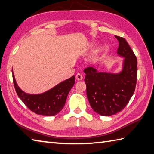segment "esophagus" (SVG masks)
<instances>
[{"instance_id":"esophagus-1","label":"esophagus","mask_w":154,"mask_h":154,"mask_svg":"<svg viewBox=\"0 0 154 154\" xmlns=\"http://www.w3.org/2000/svg\"><path fill=\"white\" fill-rule=\"evenodd\" d=\"M76 79H77L78 81L83 80V75H81V73H77V74L76 75Z\"/></svg>"}]
</instances>
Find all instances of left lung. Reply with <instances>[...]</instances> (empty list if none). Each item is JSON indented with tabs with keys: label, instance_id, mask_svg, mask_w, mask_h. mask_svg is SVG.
<instances>
[{
	"label": "left lung",
	"instance_id": "1",
	"mask_svg": "<svg viewBox=\"0 0 154 154\" xmlns=\"http://www.w3.org/2000/svg\"><path fill=\"white\" fill-rule=\"evenodd\" d=\"M119 42L117 54L124 57L119 73L99 72L93 67L84 69L87 97L94 112L111 116L124 109L134 93L137 81V59L125 39L115 35Z\"/></svg>",
	"mask_w": 154,
	"mask_h": 154
}]
</instances>
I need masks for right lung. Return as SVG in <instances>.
<instances>
[{
	"label": "right lung",
	"mask_w": 154,
	"mask_h": 154,
	"mask_svg": "<svg viewBox=\"0 0 154 154\" xmlns=\"http://www.w3.org/2000/svg\"><path fill=\"white\" fill-rule=\"evenodd\" d=\"M12 72L13 83L20 99L30 110L44 116L56 115L63 109L69 93L75 84V76L62 81L56 86L42 94L26 93L20 89Z\"/></svg>",
	"instance_id": "obj_1"
}]
</instances>
